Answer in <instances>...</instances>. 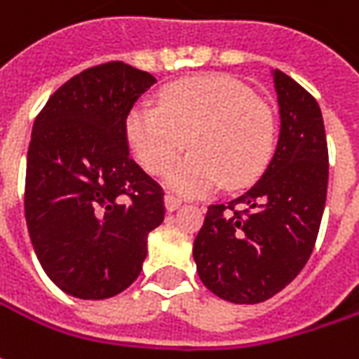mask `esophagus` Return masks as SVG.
Listing matches in <instances>:
<instances>
[{
	"label": "esophagus",
	"mask_w": 359,
	"mask_h": 359,
	"mask_svg": "<svg viewBox=\"0 0 359 359\" xmlns=\"http://www.w3.org/2000/svg\"><path fill=\"white\" fill-rule=\"evenodd\" d=\"M182 205V198H179V196L175 195H168L164 196V207H166V210H177Z\"/></svg>",
	"instance_id": "34e87169"
}]
</instances>
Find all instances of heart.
<instances>
[{"mask_svg": "<svg viewBox=\"0 0 359 359\" xmlns=\"http://www.w3.org/2000/svg\"><path fill=\"white\" fill-rule=\"evenodd\" d=\"M161 108L138 104L126 136L140 164L163 175L182 150L193 149L168 175L180 195H207L226 182L243 189L259 179L273 150V116L251 88L229 76H195L161 90Z\"/></svg>", "mask_w": 359, "mask_h": 359, "instance_id": "b5f03b06", "label": "heart"}]
</instances>
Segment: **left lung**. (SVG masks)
Here are the masks:
<instances>
[{
	"label": "left lung",
	"mask_w": 359,
	"mask_h": 359,
	"mask_svg": "<svg viewBox=\"0 0 359 359\" xmlns=\"http://www.w3.org/2000/svg\"><path fill=\"white\" fill-rule=\"evenodd\" d=\"M281 130L265 175L231 203L210 205L193 257L205 287L261 304L289 285L313 251L327 195V140L318 100L273 70Z\"/></svg>",
	"instance_id": "8db88e82"
}]
</instances>
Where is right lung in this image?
<instances>
[{
  "instance_id": "right-lung-1",
  "label": "right lung",
  "mask_w": 359,
  "mask_h": 359,
  "mask_svg": "<svg viewBox=\"0 0 359 359\" xmlns=\"http://www.w3.org/2000/svg\"><path fill=\"white\" fill-rule=\"evenodd\" d=\"M154 76L124 62L76 74L34 122L25 221L48 277L80 299L133 285L147 239L164 221V191L134 163L126 118Z\"/></svg>"
}]
</instances>
